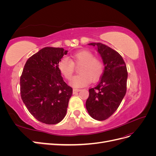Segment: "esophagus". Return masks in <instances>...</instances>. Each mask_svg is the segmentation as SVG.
<instances>
[{"mask_svg":"<svg viewBox=\"0 0 156 156\" xmlns=\"http://www.w3.org/2000/svg\"><path fill=\"white\" fill-rule=\"evenodd\" d=\"M79 91H80V89H77V88H73V94H76L77 92H78Z\"/></svg>","mask_w":156,"mask_h":156,"instance_id":"1","label":"esophagus"}]
</instances>
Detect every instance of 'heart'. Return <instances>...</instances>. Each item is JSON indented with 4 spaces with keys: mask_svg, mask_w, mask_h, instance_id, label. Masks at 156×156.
I'll return each mask as SVG.
<instances>
[{
    "mask_svg": "<svg viewBox=\"0 0 156 156\" xmlns=\"http://www.w3.org/2000/svg\"><path fill=\"white\" fill-rule=\"evenodd\" d=\"M72 61L67 57L61 58L58 63V68L63 76L68 80L72 79L75 71V65H81L79 68L80 74L75 76L70 82L74 87H82L87 85L91 81L101 77L103 72L101 60L94 58L91 51L81 50L72 56Z\"/></svg>",
    "mask_w": 156,
    "mask_h": 156,
    "instance_id": "b5f03b06",
    "label": "heart"
}]
</instances>
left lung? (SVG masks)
Returning <instances> with one entry per match:
<instances>
[{"label": "left lung", "mask_w": 156, "mask_h": 156, "mask_svg": "<svg viewBox=\"0 0 156 156\" xmlns=\"http://www.w3.org/2000/svg\"><path fill=\"white\" fill-rule=\"evenodd\" d=\"M88 45L96 47L105 68L98 85L89 89L86 107L92 118L102 121L116 111L126 95L127 68L122 56L109 47L101 43Z\"/></svg>", "instance_id": "8db88e82"}]
</instances>
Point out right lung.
Wrapping results in <instances>:
<instances>
[{
	"label": "right lung",
	"mask_w": 156,
	"mask_h": 156,
	"mask_svg": "<svg viewBox=\"0 0 156 156\" xmlns=\"http://www.w3.org/2000/svg\"><path fill=\"white\" fill-rule=\"evenodd\" d=\"M68 51L46 47L27 60L20 78L21 99L30 114L46 124H56L66 115L72 88L66 83L58 63Z\"/></svg>",
	"instance_id": "right-lung-1"
}]
</instances>
